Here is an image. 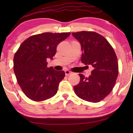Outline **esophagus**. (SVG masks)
Instances as JSON below:
<instances>
[{
  "label": "esophagus",
  "mask_w": 133,
  "mask_h": 133,
  "mask_svg": "<svg viewBox=\"0 0 133 133\" xmlns=\"http://www.w3.org/2000/svg\"><path fill=\"white\" fill-rule=\"evenodd\" d=\"M65 72V75L66 76H68V75H70V74L72 73V72H71V71H69V70H66Z\"/></svg>",
  "instance_id": "obj_1"
}]
</instances>
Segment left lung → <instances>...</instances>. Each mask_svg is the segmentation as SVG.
Returning a JSON list of instances; mask_svg holds the SVG:
<instances>
[{
	"label": "left lung",
	"mask_w": 133,
	"mask_h": 133,
	"mask_svg": "<svg viewBox=\"0 0 133 133\" xmlns=\"http://www.w3.org/2000/svg\"><path fill=\"white\" fill-rule=\"evenodd\" d=\"M83 51L81 61L93 67L88 77L79 74V83L74 87L78 97L90 102H99L111 92L118 73L117 58L113 48L104 37L94 31L72 32Z\"/></svg>",
	"instance_id": "obj_1"
}]
</instances>
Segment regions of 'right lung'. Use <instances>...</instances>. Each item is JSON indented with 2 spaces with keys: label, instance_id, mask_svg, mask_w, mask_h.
Returning <instances> with one entry per match:
<instances>
[{
  "label": "right lung",
  "instance_id": "add662e5",
  "mask_svg": "<svg viewBox=\"0 0 133 133\" xmlns=\"http://www.w3.org/2000/svg\"><path fill=\"white\" fill-rule=\"evenodd\" d=\"M70 34L43 32L31 36L22 43L16 52L14 71L18 84L29 99L41 102L57 93L65 72L47 67L46 60L52 59L57 45Z\"/></svg>",
  "mask_w": 133,
  "mask_h": 133
}]
</instances>
